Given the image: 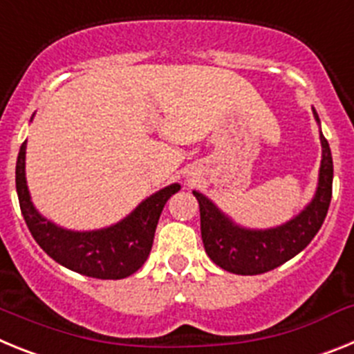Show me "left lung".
<instances>
[{
    "instance_id": "1",
    "label": "left lung",
    "mask_w": 354,
    "mask_h": 354,
    "mask_svg": "<svg viewBox=\"0 0 354 354\" xmlns=\"http://www.w3.org/2000/svg\"><path fill=\"white\" fill-rule=\"evenodd\" d=\"M314 111L319 122L317 111ZM321 134L323 159L319 168V183L312 202L294 216L273 228L253 230L239 227L212 204L207 196L193 192L200 205V230L205 253L221 270L236 274H261L282 266L308 246L326 218L331 202L333 159L326 138Z\"/></svg>"
}]
</instances>
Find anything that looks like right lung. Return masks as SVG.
Here are the masks:
<instances>
[{"label": "right lung", "mask_w": 354, "mask_h": 354, "mask_svg": "<svg viewBox=\"0 0 354 354\" xmlns=\"http://www.w3.org/2000/svg\"><path fill=\"white\" fill-rule=\"evenodd\" d=\"M24 159L26 142L21 145L15 165L19 205L31 236L49 257L76 273L101 280H120L145 264L162 207L179 192V184H170L150 195L129 216L111 227L76 232L58 227L37 211L28 192Z\"/></svg>", "instance_id": "1"}]
</instances>
